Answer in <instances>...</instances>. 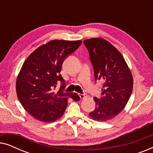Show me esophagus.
Listing matches in <instances>:
<instances>
[{"label":"esophagus","mask_w":153,"mask_h":153,"mask_svg":"<svg viewBox=\"0 0 153 153\" xmlns=\"http://www.w3.org/2000/svg\"><path fill=\"white\" fill-rule=\"evenodd\" d=\"M79 97H80L81 100L84 99V98L87 97V96H88L86 94H79Z\"/></svg>","instance_id":"esophagus-1"}]
</instances>
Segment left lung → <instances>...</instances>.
I'll use <instances>...</instances> for the list:
<instances>
[{
  "label": "left lung",
  "mask_w": 153,
  "mask_h": 153,
  "mask_svg": "<svg viewBox=\"0 0 153 153\" xmlns=\"http://www.w3.org/2000/svg\"><path fill=\"white\" fill-rule=\"evenodd\" d=\"M95 80L103 83L102 97H93L95 108L89 114L94 120H112L126 106L133 88V76L120 52L103 38L85 39Z\"/></svg>",
  "instance_id": "1"
}]
</instances>
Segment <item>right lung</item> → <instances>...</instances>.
I'll return each mask as SVG.
<instances>
[{
  "label": "right lung",
  "instance_id": "obj_1",
  "mask_svg": "<svg viewBox=\"0 0 153 153\" xmlns=\"http://www.w3.org/2000/svg\"><path fill=\"white\" fill-rule=\"evenodd\" d=\"M82 42L54 39L31 53L21 68L16 81L18 99L25 110L42 122H54L65 113L68 99L78 102L76 93L63 91L65 81L60 74L63 60ZM62 85L56 92V85Z\"/></svg>",
  "mask_w": 153,
  "mask_h": 153
}]
</instances>
